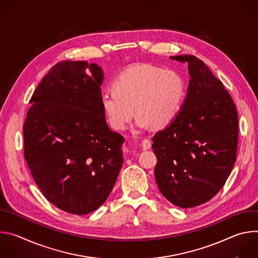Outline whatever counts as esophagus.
<instances>
[{"label":"esophagus","mask_w":258,"mask_h":258,"mask_svg":"<svg viewBox=\"0 0 258 258\" xmlns=\"http://www.w3.org/2000/svg\"><path fill=\"white\" fill-rule=\"evenodd\" d=\"M151 141L148 140V139H144L142 141V149L143 150H148L151 148Z\"/></svg>","instance_id":"esophagus-1"}]
</instances>
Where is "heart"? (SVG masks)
Listing matches in <instances>:
<instances>
[{
    "label": "heart",
    "mask_w": 258,
    "mask_h": 258,
    "mask_svg": "<svg viewBox=\"0 0 258 258\" xmlns=\"http://www.w3.org/2000/svg\"><path fill=\"white\" fill-rule=\"evenodd\" d=\"M113 88L102 92L101 104L110 126L116 131L127 127L135 111L139 127L169 125L177 117L187 93L186 82L178 72L149 64L121 72Z\"/></svg>",
    "instance_id": "obj_1"
}]
</instances>
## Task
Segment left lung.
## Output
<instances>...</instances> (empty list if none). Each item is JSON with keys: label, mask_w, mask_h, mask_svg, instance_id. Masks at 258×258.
I'll use <instances>...</instances> for the list:
<instances>
[{"label": "left lung", "mask_w": 258, "mask_h": 258, "mask_svg": "<svg viewBox=\"0 0 258 258\" xmlns=\"http://www.w3.org/2000/svg\"><path fill=\"white\" fill-rule=\"evenodd\" d=\"M188 63L187 96L177 117L152 138L155 179L173 205L192 208L213 198L234 167L238 147L237 108L223 83L195 56Z\"/></svg>", "instance_id": "obj_1"}]
</instances>
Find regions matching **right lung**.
<instances>
[{"label": "right lung", "mask_w": 258, "mask_h": 258, "mask_svg": "<svg viewBox=\"0 0 258 258\" xmlns=\"http://www.w3.org/2000/svg\"><path fill=\"white\" fill-rule=\"evenodd\" d=\"M102 68L87 61L53 66L35 89L23 125L24 157L46 199L72 214L98 209L123 163L124 138L101 104Z\"/></svg>", "instance_id": "1"}]
</instances>
